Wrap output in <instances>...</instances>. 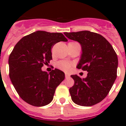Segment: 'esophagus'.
I'll list each match as a JSON object with an SVG mask.
<instances>
[{
  "label": "esophagus",
  "mask_w": 126,
  "mask_h": 126,
  "mask_svg": "<svg viewBox=\"0 0 126 126\" xmlns=\"http://www.w3.org/2000/svg\"><path fill=\"white\" fill-rule=\"evenodd\" d=\"M65 78H69V77L70 76L68 74H67V73H65Z\"/></svg>",
  "instance_id": "esophagus-1"
}]
</instances>
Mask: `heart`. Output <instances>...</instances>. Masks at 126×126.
<instances>
[{"label":"heart","mask_w":126,"mask_h":126,"mask_svg":"<svg viewBox=\"0 0 126 126\" xmlns=\"http://www.w3.org/2000/svg\"><path fill=\"white\" fill-rule=\"evenodd\" d=\"M70 43H73V42H70ZM72 65H73V64L71 62H67V61H60L58 63V66H59V67L65 71H69L71 69Z\"/></svg>","instance_id":"obj_1"}]
</instances>
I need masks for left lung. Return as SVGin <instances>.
I'll use <instances>...</instances> for the list:
<instances>
[{"label": "left lung", "mask_w": 126, "mask_h": 126, "mask_svg": "<svg viewBox=\"0 0 126 126\" xmlns=\"http://www.w3.org/2000/svg\"><path fill=\"white\" fill-rule=\"evenodd\" d=\"M82 47V55L77 68L86 71L82 79L71 75L74 81L69 88L72 100L81 106H92L106 97L117 78L118 58L111 44L101 34L89 31L64 33Z\"/></svg>", "instance_id": "1"}]
</instances>
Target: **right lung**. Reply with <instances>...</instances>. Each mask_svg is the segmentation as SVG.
<instances>
[{"mask_svg": "<svg viewBox=\"0 0 126 126\" xmlns=\"http://www.w3.org/2000/svg\"><path fill=\"white\" fill-rule=\"evenodd\" d=\"M61 41H67L62 33L37 31L22 38L10 54V79L20 97L28 104L42 107L50 103L65 78L57 69L49 74L42 71L52 59V47Z\"/></svg>", "mask_w": 126, "mask_h": 126, "instance_id": "right-lung-1", "label": "right lung"}]
</instances>
